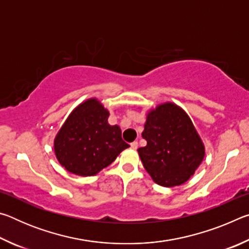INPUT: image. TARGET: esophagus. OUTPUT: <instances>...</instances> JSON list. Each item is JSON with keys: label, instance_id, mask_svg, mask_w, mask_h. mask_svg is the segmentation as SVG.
I'll list each match as a JSON object with an SVG mask.
<instances>
[{"label": "esophagus", "instance_id": "1", "mask_svg": "<svg viewBox=\"0 0 249 249\" xmlns=\"http://www.w3.org/2000/svg\"><path fill=\"white\" fill-rule=\"evenodd\" d=\"M130 147H132L133 149H137V147H138V142L135 141V142H130Z\"/></svg>", "mask_w": 249, "mask_h": 249}]
</instances>
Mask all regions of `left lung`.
Wrapping results in <instances>:
<instances>
[{
  "mask_svg": "<svg viewBox=\"0 0 249 249\" xmlns=\"http://www.w3.org/2000/svg\"><path fill=\"white\" fill-rule=\"evenodd\" d=\"M138 148L144 168L156 183L176 187L195 175L204 158V145L182 108L167 102L150 109Z\"/></svg>",
  "mask_w": 249,
  "mask_h": 249,
  "instance_id": "1",
  "label": "left lung"
}]
</instances>
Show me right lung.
I'll return each mask as SVG.
<instances>
[{"mask_svg":"<svg viewBox=\"0 0 249 249\" xmlns=\"http://www.w3.org/2000/svg\"><path fill=\"white\" fill-rule=\"evenodd\" d=\"M108 115L100 101L89 99L73 109L59 129L54 154L71 174L94 176L129 147L122 140L120 126L107 123Z\"/></svg>","mask_w":249,"mask_h":249,"instance_id":"add662e5","label":"right lung"}]
</instances>
